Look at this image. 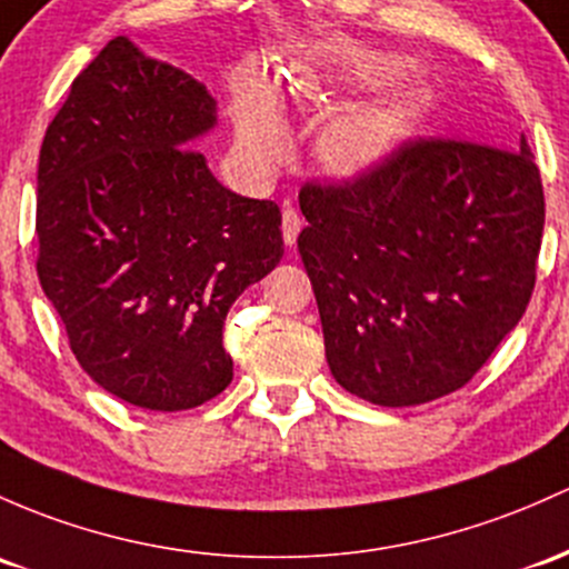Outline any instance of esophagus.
<instances>
[{
  "instance_id": "1",
  "label": "esophagus",
  "mask_w": 569,
  "mask_h": 569,
  "mask_svg": "<svg viewBox=\"0 0 569 569\" xmlns=\"http://www.w3.org/2000/svg\"><path fill=\"white\" fill-rule=\"evenodd\" d=\"M301 228H303L301 213H298L290 203H287L284 211H282V236H284L287 247H292V243L298 241V233H301Z\"/></svg>"
}]
</instances>
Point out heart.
<instances>
[{
	"instance_id": "b5f03b06",
	"label": "heart",
	"mask_w": 569,
	"mask_h": 569,
	"mask_svg": "<svg viewBox=\"0 0 569 569\" xmlns=\"http://www.w3.org/2000/svg\"><path fill=\"white\" fill-rule=\"evenodd\" d=\"M393 72V64L371 53L331 51L320 59L317 70L298 78L292 94L301 100H315L328 83L366 87V83L385 81ZM415 116H418V106L409 97H377V100L347 108L322 130L320 143H317L320 160L328 170L341 176H356L377 168L407 138ZM236 136L238 143L262 162H277L287 149L282 121L262 94H249L241 100L236 111Z\"/></svg>"
}]
</instances>
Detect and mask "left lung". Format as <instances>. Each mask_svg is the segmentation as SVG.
<instances>
[{
    "instance_id": "1",
    "label": "left lung",
    "mask_w": 569,
    "mask_h": 569,
    "mask_svg": "<svg viewBox=\"0 0 569 569\" xmlns=\"http://www.w3.org/2000/svg\"><path fill=\"white\" fill-rule=\"evenodd\" d=\"M298 203L328 366L358 399L453 393L529 307L546 194L523 132L518 151L407 140L356 179L307 181Z\"/></svg>"
}]
</instances>
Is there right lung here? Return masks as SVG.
<instances>
[{
	"mask_svg": "<svg viewBox=\"0 0 569 569\" xmlns=\"http://www.w3.org/2000/svg\"><path fill=\"white\" fill-rule=\"evenodd\" d=\"M213 121L203 83L116 38L40 146L42 290L91 380L157 412L228 388L224 317L284 254L279 206L224 189L187 146Z\"/></svg>",
	"mask_w": 569,
	"mask_h": 569,
	"instance_id": "obj_1",
	"label": "right lung"
}]
</instances>
